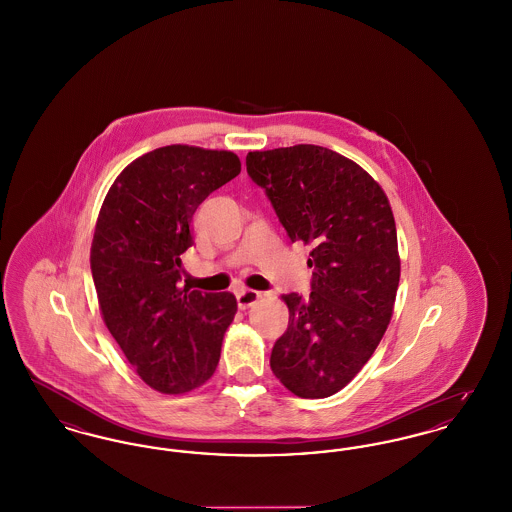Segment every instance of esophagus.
I'll use <instances>...</instances> for the list:
<instances>
[{"instance_id":"34e87169","label":"esophagus","mask_w":512,"mask_h":512,"mask_svg":"<svg viewBox=\"0 0 512 512\" xmlns=\"http://www.w3.org/2000/svg\"><path fill=\"white\" fill-rule=\"evenodd\" d=\"M261 292H255V290H242V292L236 293V299H238V307L240 309H247L251 305H255L259 299H261Z\"/></svg>"}]
</instances>
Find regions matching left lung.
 I'll return each instance as SVG.
<instances>
[{"instance_id":"obj_1","label":"left lung","mask_w":512,"mask_h":512,"mask_svg":"<svg viewBox=\"0 0 512 512\" xmlns=\"http://www.w3.org/2000/svg\"><path fill=\"white\" fill-rule=\"evenodd\" d=\"M245 165L290 240L313 247V292L307 301L282 295L290 322L270 368L297 397H330L366 365L393 315L401 261L390 201L363 167L328 147L249 151Z\"/></svg>"}]
</instances>
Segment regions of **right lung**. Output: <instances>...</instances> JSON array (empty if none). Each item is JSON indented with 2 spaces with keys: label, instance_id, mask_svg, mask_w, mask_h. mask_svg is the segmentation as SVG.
I'll use <instances>...</instances> for the list:
<instances>
[{
  "label": "right lung",
  "instance_id": "obj_1",
  "mask_svg": "<svg viewBox=\"0 0 512 512\" xmlns=\"http://www.w3.org/2000/svg\"><path fill=\"white\" fill-rule=\"evenodd\" d=\"M242 171L236 153L159 147L132 161L103 199L90 251L99 311L149 388L182 395L217 370L238 311L230 292L180 290L195 209Z\"/></svg>",
  "mask_w": 512,
  "mask_h": 512
}]
</instances>
